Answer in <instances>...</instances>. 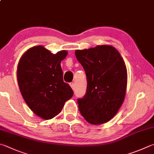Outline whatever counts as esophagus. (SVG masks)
<instances>
[{
	"mask_svg": "<svg viewBox=\"0 0 154 154\" xmlns=\"http://www.w3.org/2000/svg\"><path fill=\"white\" fill-rule=\"evenodd\" d=\"M70 85H71V88L74 90V89H75V83L73 82H71V83H70Z\"/></svg>",
	"mask_w": 154,
	"mask_h": 154,
	"instance_id": "1",
	"label": "esophagus"
}]
</instances>
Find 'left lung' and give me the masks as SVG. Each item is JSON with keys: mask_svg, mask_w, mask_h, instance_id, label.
<instances>
[{"mask_svg": "<svg viewBox=\"0 0 154 154\" xmlns=\"http://www.w3.org/2000/svg\"><path fill=\"white\" fill-rule=\"evenodd\" d=\"M75 52L88 82L86 94L77 100L80 113L90 124L107 122L116 115L125 100L127 71L123 58L109 45Z\"/></svg>", "mask_w": 154, "mask_h": 154, "instance_id": "left-lung-1", "label": "left lung"}]
</instances>
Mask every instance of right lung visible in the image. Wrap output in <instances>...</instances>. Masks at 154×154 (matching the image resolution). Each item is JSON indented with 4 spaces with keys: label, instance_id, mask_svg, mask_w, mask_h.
I'll list each match as a JSON object with an SVG mask.
<instances>
[{
    "label": "right lung",
    "instance_id": "add662e5",
    "mask_svg": "<svg viewBox=\"0 0 154 154\" xmlns=\"http://www.w3.org/2000/svg\"><path fill=\"white\" fill-rule=\"evenodd\" d=\"M67 54L61 50L54 54L37 46L27 50L19 60L17 77L22 96L33 112L43 119L58 115L73 96L71 87L63 82L60 66Z\"/></svg>",
    "mask_w": 154,
    "mask_h": 154
}]
</instances>
